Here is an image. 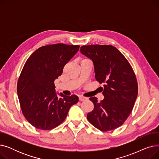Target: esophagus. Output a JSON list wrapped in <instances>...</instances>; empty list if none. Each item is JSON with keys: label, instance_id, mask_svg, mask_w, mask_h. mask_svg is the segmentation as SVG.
<instances>
[{"label": "esophagus", "instance_id": "34e87169", "mask_svg": "<svg viewBox=\"0 0 159 159\" xmlns=\"http://www.w3.org/2000/svg\"><path fill=\"white\" fill-rule=\"evenodd\" d=\"M88 98V97H85L84 96H82V95L79 96V101H85V100H87Z\"/></svg>", "mask_w": 159, "mask_h": 159}]
</instances>
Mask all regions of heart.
Returning <instances> with one entry per match:
<instances>
[{"instance_id":"1","label":"heart","mask_w":159,"mask_h":159,"mask_svg":"<svg viewBox=\"0 0 159 159\" xmlns=\"http://www.w3.org/2000/svg\"><path fill=\"white\" fill-rule=\"evenodd\" d=\"M83 60H89V59H88V58H84V59Z\"/></svg>"}]
</instances>
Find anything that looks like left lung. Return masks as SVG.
Instances as JSON below:
<instances>
[{
	"label": "left lung",
	"mask_w": 159,
	"mask_h": 159,
	"mask_svg": "<svg viewBox=\"0 0 159 159\" xmlns=\"http://www.w3.org/2000/svg\"><path fill=\"white\" fill-rule=\"evenodd\" d=\"M80 52L92 60L96 80L104 84L102 101L98 102L95 97L89 98L94 109L88 113V120L102 131L120 127L131 113L138 95L137 81L132 67L111 45L83 46Z\"/></svg>",
	"instance_id": "1"
}]
</instances>
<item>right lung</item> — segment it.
I'll return each mask as SVG.
<instances>
[{"mask_svg":"<svg viewBox=\"0 0 159 159\" xmlns=\"http://www.w3.org/2000/svg\"><path fill=\"white\" fill-rule=\"evenodd\" d=\"M79 45L55 44L42 46L25 63L17 82L20 106L26 119L35 128L52 129L66 118L79 97L55 92L54 81L76 54Z\"/></svg>","mask_w":159,"mask_h":159,"instance_id":"right-lung-1","label":"right lung"}]
</instances>
